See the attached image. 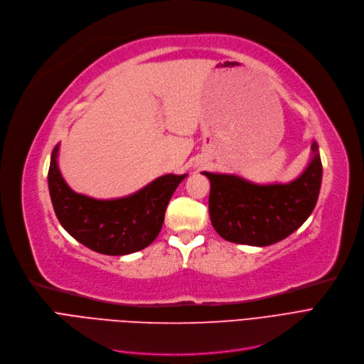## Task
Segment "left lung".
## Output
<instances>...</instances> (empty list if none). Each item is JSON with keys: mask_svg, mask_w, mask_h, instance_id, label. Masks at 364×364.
I'll use <instances>...</instances> for the list:
<instances>
[{"mask_svg": "<svg viewBox=\"0 0 364 364\" xmlns=\"http://www.w3.org/2000/svg\"><path fill=\"white\" fill-rule=\"evenodd\" d=\"M314 157L302 175L286 185H255L234 175H204L210 181L209 213L216 232L237 245L269 246L296 231L314 210L323 167Z\"/></svg>", "mask_w": 364, "mask_h": 364, "instance_id": "1", "label": "left lung"}]
</instances>
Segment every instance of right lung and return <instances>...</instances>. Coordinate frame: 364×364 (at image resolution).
<instances>
[{"label":"right lung","mask_w":364,"mask_h":364,"mask_svg":"<svg viewBox=\"0 0 364 364\" xmlns=\"http://www.w3.org/2000/svg\"><path fill=\"white\" fill-rule=\"evenodd\" d=\"M58 146L51 154L48 191L62 227L85 247L121 256L149 246L161 231L167 204L186 175H166L130 197L93 200L74 193L58 168Z\"/></svg>","instance_id":"add662e5"}]
</instances>
